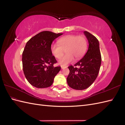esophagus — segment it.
I'll list each match as a JSON object with an SVG mask.
<instances>
[{
  "mask_svg": "<svg viewBox=\"0 0 125 125\" xmlns=\"http://www.w3.org/2000/svg\"><path fill=\"white\" fill-rule=\"evenodd\" d=\"M67 67H66V66H61V68H62V69H65V68H66Z\"/></svg>",
  "mask_w": 125,
  "mask_h": 125,
  "instance_id": "obj_1",
  "label": "esophagus"
}]
</instances>
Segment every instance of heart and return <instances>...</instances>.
Returning a JSON list of instances; mask_svg holds the SVG:
<instances>
[{"label": "heart", "mask_w": 125, "mask_h": 125, "mask_svg": "<svg viewBox=\"0 0 125 125\" xmlns=\"http://www.w3.org/2000/svg\"><path fill=\"white\" fill-rule=\"evenodd\" d=\"M58 44H52L51 46L52 54L57 59H60L65 51L66 55L60 59L58 63L66 66L73 62L74 58L79 59L85 53L87 48V41L83 35L70 34L60 38Z\"/></svg>", "instance_id": "1"}]
</instances>
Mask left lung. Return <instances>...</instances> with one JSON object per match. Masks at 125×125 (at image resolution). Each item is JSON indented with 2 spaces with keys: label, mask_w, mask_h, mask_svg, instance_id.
<instances>
[{
  "label": "left lung",
  "mask_w": 125,
  "mask_h": 125,
  "mask_svg": "<svg viewBox=\"0 0 125 125\" xmlns=\"http://www.w3.org/2000/svg\"><path fill=\"white\" fill-rule=\"evenodd\" d=\"M89 42L88 51L84 56L74 65L70 66L69 74L67 78V83L75 90L86 89L96 79L101 65V55L98 40L91 34L84 31Z\"/></svg>",
  "instance_id": "1"
}]
</instances>
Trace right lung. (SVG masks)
Returning a JSON list of instances; mask_svg holds the SVG:
<instances>
[{
	"instance_id": "right-lung-1",
	"label": "right lung",
	"mask_w": 125,
	"mask_h": 125,
	"mask_svg": "<svg viewBox=\"0 0 125 125\" xmlns=\"http://www.w3.org/2000/svg\"><path fill=\"white\" fill-rule=\"evenodd\" d=\"M62 34L43 31L26 43L22 53V66L25 77L32 85L45 88L53 83L61 67L53 66L57 61L51 53V46L54 40Z\"/></svg>"
}]
</instances>
